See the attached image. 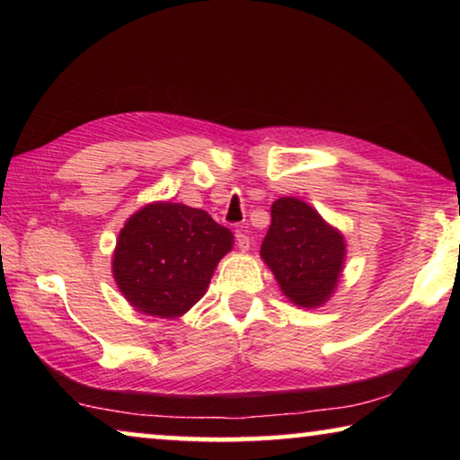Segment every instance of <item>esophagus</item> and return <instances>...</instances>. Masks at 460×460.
<instances>
[{
  "mask_svg": "<svg viewBox=\"0 0 460 460\" xmlns=\"http://www.w3.org/2000/svg\"><path fill=\"white\" fill-rule=\"evenodd\" d=\"M235 237H237V247H239V252H249V247H252V239L247 237V233H245V229H243V227L235 231Z\"/></svg>",
  "mask_w": 460,
  "mask_h": 460,
  "instance_id": "34e87169",
  "label": "esophagus"
}]
</instances>
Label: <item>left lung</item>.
I'll list each match as a JSON object with an SVG mask.
<instances>
[{
	"mask_svg": "<svg viewBox=\"0 0 460 460\" xmlns=\"http://www.w3.org/2000/svg\"><path fill=\"white\" fill-rule=\"evenodd\" d=\"M260 255L292 305L318 308L341 282L347 241L308 202L279 197L271 205V225Z\"/></svg>",
	"mask_w": 460,
	"mask_h": 460,
	"instance_id": "left-lung-1",
	"label": "left lung"
}]
</instances>
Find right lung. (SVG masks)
Wrapping results in <instances>:
<instances>
[{
    "mask_svg": "<svg viewBox=\"0 0 460 460\" xmlns=\"http://www.w3.org/2000/svg\"><path fill=\"white\" fill-rule=\"evenodd\" d=\"M233 241V233L202 208L154 200L123 223L111 274L137 313L178 318L205 296Z\"/></svg>",
    "mask_w": 460,
    "mask_h": 460,
    "instance_id": "1",
    "label": "right lung"
}]
</instances>
